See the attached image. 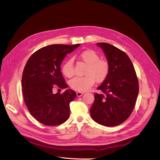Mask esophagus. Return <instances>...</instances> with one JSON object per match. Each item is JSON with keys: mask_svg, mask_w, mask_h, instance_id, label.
I'll list each match as a JSON object with an SVG mask.
<instances>
[{"mask_svg": "<svg viewBox=\"0 0 160 160\" xmlns=\"http://www.w3.org/2000/svg\"><path fill=\"white\" fill-rule=\"evenodd\" d=\"M77 97H81V96H82L83 95L84 93H83V92H79V91H78V92H77Z\"/></svg>", "mask_w": 160, "mask_h": 160, "instance_id": "1", "label": "esophagus"}]
</instances>
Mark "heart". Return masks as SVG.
<instances>
[{
    "label": "heart",
    "instance_id": "1",
    "mask_svg": "<svg viewBox=\"0 0 160 160\" xmlns=\"http://www.w3.org/2000/svg\"><path fill=\"white\" fill-rule=\"evenodd\" d=\"M79 58L88 67L85 70V76L75 77L69 81L70 87L75 91L84 92L88 91L97 82L103 81L109 74L108 62L101 60L99 55L92 50H86L80 53ZM62 72L67 77H71L74 74L73 62L72 59L67 60L62 67Z\"/></svg>",
    "mask_w": 160,
    "mask_h": 160
}]
</instances>
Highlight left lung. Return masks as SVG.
<instances>
[{"label": "left lung", "instance_id": "1", "mask_svg": "<svg viewBox=\"0 0 160 160\" xmlns=\"http://www.w3.org/2000/svg\"><path fill=\"white\" fill-rule=\"evenodd\" d=\"M109 66V74L98 89L90 109L91 118L99 124L113 127L132 113L139 93L136 72L126 53L109 43L99 42Z\"/></svg>", "mask_w": 160, "mask_h": 160}]
</instances>
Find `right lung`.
Wrapping results in <instances>:
<instances>
[{
	"mask_svg": "<svg viewBox=\"0 0 160 160\" xmlns=\"http://www.w3.org/2000/svg\"><path fill=\"white\" fill-rule=\"evenodd\" d=\"M74 45H51L38 49L30 57L22 72V94L31 114L41 123L54 126L69 117V104L76 93L66 89L63 93H53V89H66L61 65L67 54L76 49Z\"/></svg>",
	"mask_w": 160,
	"mask_h": 160,
	"instance_id": "add662e5",
	"label": "right lung"
}]
</instances>
